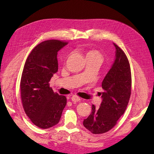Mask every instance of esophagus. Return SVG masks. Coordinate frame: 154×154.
Listing matches in <instances>:
<instances>
[{"instance_id":"esophagus-1","label":"esophagus","mask_w":154,"mask_h":154,"mask_svg":"<svg viewBox=\"0 0 154 154\" xmlns=\"http://www.w3.org/2000/svg\"><path fill=\"white\" fill-rule=\"evenodd\" d=\"M71 99L72 101H73V102L76 103V102H79V101L81 100V98L77 95H73L71 97Z\"/></svg>"}]
</instances>
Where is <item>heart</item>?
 I'll return each mask as SVG.
<instances>
[{"mask_svg": "<svg viewBox=\"0 0 154 154\" xmlns=\"http://www.w3.org/2000/svg\"><path fill=\"white\" fill-rule=\"evenodd\" d=\"M87 57H96L98 59H100V60H102V55L100 54L99 51L96 50H90L87 52Z\"/></svg>", "mask_w": 154, "mask_h": 154, "instance_id": "b5f03b06", "label": "heart"}]
</instances>
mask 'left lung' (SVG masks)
I'll use <instances>...</instances> for the list:
<instances>
[{
    "mask_svg": "<svg viewBox=\"0 0 154 154\" xmlns=\"http://www.w3.org/2000/svg\"><path fill=\"white\" fill-rule=\"evenodd\" d=\"M116 59L102 82V103L99 109L92 105V112L83 126L94 134L109 131L126 110L131 94L132 76L129 61L124 51L114 43Z\"/></svg>",
    "mask_w": 154,
    "mask_h": 154,
    "instance_id": "left-lung-1",
    "label": "left lung"
}]
</instances>
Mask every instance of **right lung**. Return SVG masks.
<instances>
[{
    "instance_id": "1",
    "label": "right lung",
    "mask_w": 154,
    "mask_h": 154,
    "mask_svg": "<svg viewBox=\"0 0 154 154\" xmlns=\"http://www.w3.org/2000/svg\"><path fill=\"white\" fill-rule=\"evenodd\" d=\"M67 44L58 40L41 42L23 69L20 85L22 106L32 122L41 128L56 125L67 104L66 97L54 93L49 83L58 70L57 51Z\"/></svg>"
}]
</instances>
